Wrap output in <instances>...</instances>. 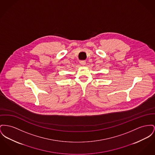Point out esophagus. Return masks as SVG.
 Wrapping results in <instances>:
<instances>
[{
    "label": "esophagus",
    "instance_id": "esophagus-1",
    "mask_svg": "<svg viewBox=\"0 0 155 155\" xmlns=\"http://www.w3.org/2000/svg\"><path fill=\"white\" fill-rule=\"evenodd\" d=\"M80 63H81V64L82 65H85V62L84 61H81L80 62Z\"/></svg>",
    "mask_w": 155,
    "mask_h": 155
}]
</instances>
